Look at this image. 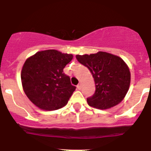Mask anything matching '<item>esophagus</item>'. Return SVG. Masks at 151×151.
<instances>
[{"label": "esophagus", "instance_id": "esophagus-1", "mask_svg": "<svg viewBox=\"0 0 151 151\" xmlns=\"http://www.w3.org/2000/svg\"><path fill=\"white\" fill-rule=\"evenodd\" d=\"M77 88H78V90H80V89L82 88V84L78 83V85H77Z\"/></svg>", "mask_w": 151, "mask_h": 151}]
</instances>
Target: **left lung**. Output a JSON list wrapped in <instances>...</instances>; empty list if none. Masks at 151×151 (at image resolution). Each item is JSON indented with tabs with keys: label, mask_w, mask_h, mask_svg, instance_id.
Listing matches in <instances>:
<instances>
[{
	"label": "left lung",
	"mask_w": 151,
	"mask_h": 151,
	"mask_svg": "<svg viewBox=\"0 0 151 151\" xmlns=\"http://www.w3.org/2000/svg\"><path fill=\"white\" fill-rule=\"evenodd\" d=\"M76 59L90 70L95 82L94 94L87 98L89 106L106 110L123 100L131 81L130 71L123 60L103 51L76 55Z\"/></svg>",
	"instance_id": "left-lung-1"
}]
</instances>
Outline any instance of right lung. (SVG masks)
<instances>
[{"instance_id":"1","label":"right lung","mask_w":151,"mask_h":151,"mask_svg":"<svg viewBox=\"0 0 151 151\" xmlns=\"http://www.w3.org/2000/svg\"><path fill=\"white\" fill-rule=\"evenodd\" d=\"M72 54L56 50L37 52L22 66L21 80L26 96L35 106L45 110L62 108L76 87L63 73L73 59Z\"/></svg>"}]
</instances>
